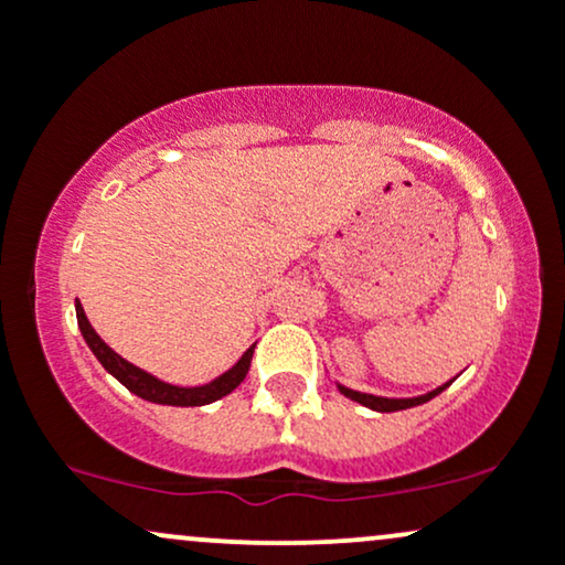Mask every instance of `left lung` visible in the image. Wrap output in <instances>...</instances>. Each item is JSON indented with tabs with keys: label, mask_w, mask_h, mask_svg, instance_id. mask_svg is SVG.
<instances>
[{
	"label": "left lung",
	"mask_w": 565,
	"mask_h": 565,
	"mask_svg": "<svg viewBox=\"0 0 565 565\" xmlns=\"http://www.w3.org/2000/svg\"><path fill=\"white\" fill-rule=\"evenodd\" d=\"M449 385H451V382H446V385L436 387V391H433V393L417 395V398H382V395L359 393V391H350V387H342V385H337V387H340V393H342V395H348V398H353V401H359V404H364V406H369V408H374V412H401V408H412V406L425 404V401L436 398V395H438V393H444L446 387H449Z\"/></svg>",
	"instance_id": "obj_1"
}]
</instances>
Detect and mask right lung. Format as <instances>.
Returning <instances> with one entry per match:
<instances>
[{"label": "right lung", "mask_w": 565, "mask_h": 565, "mask_svg": "<svg viewBox=\"0 0 565 565\" xmlns=\"http://www.w3.org/2000/svg\"><path fill=\"white\" fill-rule=\"evenodd\" d=\"M76 321H79L82 337L87 340L89 350H93L95 359L100 361L103 369H106V372H111L114 377L127 387V391H132L135 395H140V398H146V401H153V404H167V406H204V404H212V401L223 398V395H228L231 391H236V387L242 385L246 372H249L252 353H255V345H252L242 355V359H238L236 366L228 369L225 374H220V377L212 380L210 385L178 387V385H170V382L157 380L153 374L142 372V369H138L135 364H129V361L121 359L119 353H114V350L108 348L106 342L100 340V337H97L95 329L89 327V321H87V316H84V308H82L79 300H76Z\"/></svg>", "instance_id": "add662e5"}]
</instances>
